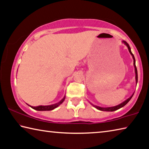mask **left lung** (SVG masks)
<instances>
[{
    "instance_id": "left-lung-1",
    "label": "left lung",
    "mask_w": 149,
    "mask_h": 149,
    "mask_svg": "<svg viewBox=\"0 0 149 149\" xmlns=\"http://www.w3.org/2000/svg\"><path fill=\"white\" fill-rule=\"evenodd\" d=\"M122 42H123L124 45H126V46H127V47H128L129 52H130V53L131 54V55L132 56V58H133V59H134V68H135V74H136V85H137V68H136V59H135V57H134V55H133V53H132L130 47V45H128V43H127V42H125V41H124V40H123V41H122ZM134 94V93H133V94H132V95L129 98L126 100L125 101L123 102V103H121V104H118V105H116V106L108 107H102L97 106V105H93V104H91V102H90V104H91L92 105H93V106H94V107L96 108L97 109H98V110H100V111H116V110H117V109H120V108L123 107L124 106V105H126V104H128V102H129L131 98H132V96H133Z\"/></svg>"
}]
</instances>
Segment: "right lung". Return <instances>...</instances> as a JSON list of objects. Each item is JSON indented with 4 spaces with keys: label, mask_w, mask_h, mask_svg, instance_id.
Wrapping results in <instances>:
<instances>
[{
    "label": "right lung",
    "mask_w": 149,
    "mask_h": 149,
    "mask_svg": "<svg viewBox=\"0 0 149 149\" xmlns=\"http://www.w3.org/2000/svg\"><path fill=\"white\" fill-rule=\"evenodd\" d=\"M65 98H66V96H64V98L62 99L60 102H58V103H56L55 104H52L49 105H39V106H36V107L31 106V105H29L31 107H32V109L37 111H51L54 109H55V108H56L58 106H59V105H60L64 101Z\"/></svg>",
    "instance_id": "1"
}]
</instances>
